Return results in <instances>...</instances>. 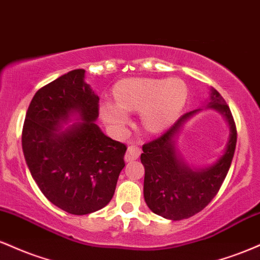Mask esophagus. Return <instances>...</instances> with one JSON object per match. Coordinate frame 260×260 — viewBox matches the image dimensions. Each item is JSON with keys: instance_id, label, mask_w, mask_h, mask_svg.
<instances>
[{"instance_id": "esophagus-1", "label": "esophagus", "mask_w": 260, "mask_h": 260, "mask_svg": "<svg viewBox=\"0 0 260 260\" xmlns=\"http://www.w3.org/2000/svg\"><path fill=\"white\" fill-rule=\"evenodd\" d=\"M140 153H142V150H140L137 145H129L127 149L126 155H124V160H126L127 162H129V161H133V160H137L139 157Z\"/></svg>"}]
</instances>
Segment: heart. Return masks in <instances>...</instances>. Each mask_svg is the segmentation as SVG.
Wrapping results in <instances>:
<instances>
[{"label": "heart", "mask_w": 260, "mask_h": 260, "mask_svg": "<svg viewBox=\"0 0 260 260\" xmlns=\"http://www.w3.org/2000/svg\"><path fill=\"white\" fill-rule=\"evenodd\" d=\"M187 95L186 84L178 78H129L116 85V104L105 103L101 111L104 120L116 128L128 122L126 111H142L143 127L149 132H160L177 118Z\"/></svg>", "instance_id": "1"}]
</instances>
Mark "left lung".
I'll use <instances>...</instances> for the list:
<instances>
[{
  "label": "left lung",
  "instance_id": "obj_1",
  "mask_svg": "<svg viewBox=\"0 0 260 260\" xmlns=\"http://www.w3.org/2000/svg\"><path fill=\"white\" fill-rule=\"evenodd\" d=\"M208 109L225 116L230 126V138L225 153L215 164L192 170L176 150L175 138L184 124L202 109L182 115L159 138L143 145L140 161L144 165V199L151 211L170 220H183L202 211L221 187L234 157L237 131L231 110L219 91L211 88Z\"/></svg>",
  "mask_w": 260,
  "mask_h": 260
}]
</instances>
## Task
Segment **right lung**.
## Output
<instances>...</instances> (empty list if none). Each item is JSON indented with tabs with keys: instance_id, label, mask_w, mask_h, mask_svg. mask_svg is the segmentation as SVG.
<instances>
[{
	"instance_id": "add662e5",
	"label": "right lung",
	"mask_w": 260,
	"mask_h": 260,
	"mask_svg": "<svg viewBox=\"0 0 260 260\" xmlns=\"http://www.w3.org/2000/svg\"><path fill=\"white\" fill-rule=\"evenodd\" d=\"M74 70L32 98L25 115L22 147L29 171L43 194L67 213L85 215L110 203L124 168L127 147L95 123L99 96ZM78 115L80 122L63 129Z\"/></svg>"
}]
</instances>
